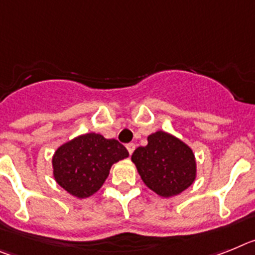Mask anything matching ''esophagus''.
I'll use <instances>...</instances> for the list:
<instances>
[{"label":"esophagus","instance_id":"obj_1","mask_svg":"<svg viewBox=\"0 0 255 255\" xmlns=\"http://www.w3.org/2000/svg\"><path fill=\"white\" fill-rule=\"evenodd\" d=\"M126 147H127L129 155H132V152L134 151V143H127V145H126Z\"/></svg>","mask_w":255,"mask_h":255}]
</instances>
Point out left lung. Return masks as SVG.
I'll use <instances>...</instances> for the list:
<instances>
[{
  "mask_svg": "<svg viewBox=\"0 0 255 255\" xmlns=\"http://www.w3.org/2000/svg\"><path fill=\"white\" fill-rule=\"evenodd\" d=\"M132 160L145 185L164 198L187 189L196 174L192 150L163 130L150 134L147 145L137 147Z\"/></svg>",
  "mask_w": 255,
  "mask_h": 255,
  "instance_id": "left-lung-1",
  "label": "left lung"
}]
</instances>
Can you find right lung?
<instances>
[{"mask_svg":"<svg viewBox=\"0 0 255 255\" xmlns=\"http://www.w3.org/2000/svg\"><path fill=\"white\" fill-rule=\"evenodd\" d=\"M127 156V149L114 138L82 134L56 150L52 158L54 177L69 194L88 198L103 186L112 165Z\"/></svg>","mask_w":255,"mask_h":255,"instance_id":"add662e5","label":"right lung"}]
</instances>
